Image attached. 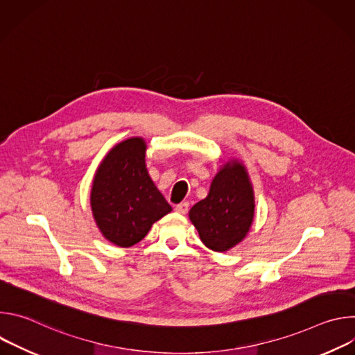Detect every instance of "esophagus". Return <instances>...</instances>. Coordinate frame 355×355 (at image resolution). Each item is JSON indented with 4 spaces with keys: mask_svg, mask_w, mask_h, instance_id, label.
<instances>
[{
    "mask_svg": "<svg viewBox=\"0 0 355 355\" xmlns=\"http://www.w3.org/2000/svg\"><path fill=\"white\" fill-rule=\"evenodd\" d=\"M188 209H189V204H188V202H181V204H178V205L175 207V211H177L178 214H182V215H185V214L188 212Z\"/></svg>",
    "mask_w": 355,
    "mask_h": 355,
    "instance_id": "esophagus-1",
    "label": "esophagus"
}]
</instances>
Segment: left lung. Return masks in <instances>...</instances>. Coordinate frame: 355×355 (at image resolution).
I'll list each match as a JSON object with an SVG mask.
<instances>
[{
    "label": "left lung",
    "instance_id": "1",
    "mask_svg": "<svg viewBox=\"0 0 355 355\" xmlns=\"http://www.w3.org/2000/svg\"><path fill=\"white\" fill-rule=\"evenodd\" d=\"M254 218V195L245 168L234 162L214 178L209 193L189 211L199 237L214 251H226L240 243Z\"/></svg>",
    "mask_w": 355,
    "mask_h": 355
}]
</instances>
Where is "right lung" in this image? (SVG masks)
I'll list each match as a JSON object with an SVG mask.
<instances>
[{
    "label": "right lung",
    "instance_id": "right-lung-1",
    "mask_svg": "<svg viewBox=\"0 0 355 355\" xmlns=\"http://www.w3.org/2000/svg\"><path fill=\"white\" fill-rule=\"evenodd\" d=\"M140 137L115 146L96 170L91 208L103 234L116 245L139 243L171 207L148 177Z\"/></svg>",
    "mask_w": 355,
    "mask_h": 355
}]
</instances>
